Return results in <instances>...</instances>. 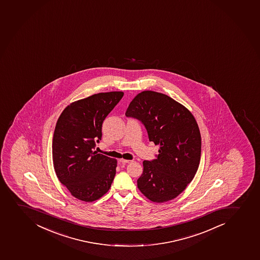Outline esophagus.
I'll list each match as a JSON object with an SVG mask.
<instances>
[{
	"label": "esophagus",
	"instance_id": "esophagus-1",
	"mask_svg": "<svg viewBox=\"0 0 260 260\" xmlns=\"http://www.w3.org/2000/svg\"><path fill=\"white\" fill-rule=\"evenodd\" d=\"M119 162L122 164H128V163H132V160H128V159H119Z\"/></svg>",
	"mask_w": 260,
	"mask_h": 260
}]
</instances>
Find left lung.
<instances>
[{
  "label": "left lung",
  "mask_w": 260,
  "mask_h": 260,
  "mask_svg": "<svg viewBox=\"0 0 260 260\" xmlns=\"http://www.w3.org/2000/svg\"><path fill=\"white\" fill-rule=\"evenodd\" d=\"M125 116L141 121L149 141L159 145L156 158L143 161V173L137 180L140 191L158 203L176 198L193 180L201 160L196 118L171 97L149 90L135 97Z\"/></svg>",
  "instance_id": "left-lung-1"
}]
</instances>
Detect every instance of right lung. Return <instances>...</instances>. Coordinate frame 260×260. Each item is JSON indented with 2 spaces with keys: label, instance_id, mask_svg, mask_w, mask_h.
<instances>
[{
  "label": "right lung",
  "instance_id": "add662e5",
  "mask_svg": "<svg viewBox=\"0 0 260 260\" xmlns=\"http://www.w3.org/2000/svg\"><path fill=\"white\" fill-rule=\"evenodd\" d=\"M123 92L93 94L64 108L54 129L52 153L59 182L74 197L91 202L109 190L117 160L94 150L102 140V123Z\"/></svg>",
  "mask_w": 260,
  "mask_h": 260
}]
</instances>
